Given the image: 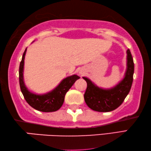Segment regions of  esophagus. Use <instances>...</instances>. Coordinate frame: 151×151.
I'll list each match as a JSON object with an SVG mask.
<instances>
[{
    "label": "esophagus",
    "instance_id": "esophagus-1",
    "mask_svg": "<svg viewBox=\"0 0 151 151\" xmlns=\"http://www.w3.org/2000/svg\"><path fill=\"white\" fill-rule=\"evenodd\" d=\"M81 73V74H82V73H81V72H80Z\"/></svg>",
    "mask_w": 151,
    "mask_h": 151
}]
</instances>
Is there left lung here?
Returning a JSON list of instances; mask_svg holds the SVG:
<instances>
[{"label":"left lung","mask_w":151,"mask_h":151,"mask_svg":"<svg viewBox=\"0 0 151 151\" xmlns=\"http://www.w3.org/2000/svg\"><path fill=\"white\" fill-rule=\"evenodd\" d=\"M127 70L124 77L114 87L101 88L89 78L83 77L87 82L84 100L86 104L92 110L100 112H110L116 109L124 102L131 88L134 70V61L129 49L127 51Z\"/></svg>","instance_id":"left-lung-1"}]
</instances>
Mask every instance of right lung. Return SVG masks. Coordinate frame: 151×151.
<instances>
[{
    "label": "right lung",
    "instance_id": "right-lung-1",
    "mask_svg": "<svg viewBox=\"0 0 151 151\" xmlns=\"http://www.w3.org/2000/svg\"><path fill=\"white\" fill-rule=\"evenodd\" d=\"M26 51L27 48L23 53L19 66V83L21 92L27 102L34 109L44 112H55L63 105L67 92L73 85L76 81L80 79V77L75 74L68 76L64 78L53 90L47 93L37 94L31 92L24 84L23 78L24 61Z\"/></svg>",
    "mask_w": 151,
    "mask_h": 151
}]
</instances>
